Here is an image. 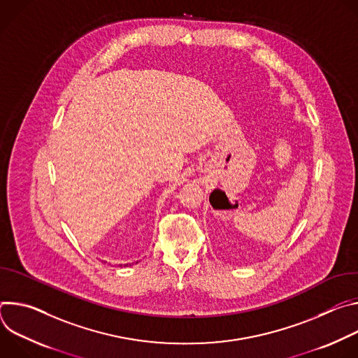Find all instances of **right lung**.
Listing matches in <instances>:
<instances>
[{
    "label": "right lung",
    "instance_id": "obj_1",
    "mask_svg": "<svg viewBox=\"0 0 358 358\" xmlns=\"http://www.w3.org/2000/svg\"><path fill=\"white\" fill-rule=\"evenodd\" d=\"M124 266H127V265H124Z\"/></svg>",
    "mask_w": 358,
    "mask_h": 358
}]
</instances>
